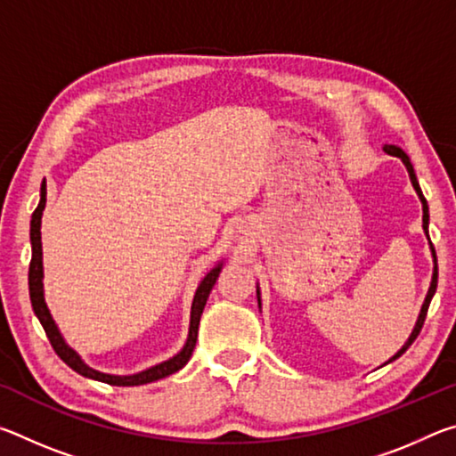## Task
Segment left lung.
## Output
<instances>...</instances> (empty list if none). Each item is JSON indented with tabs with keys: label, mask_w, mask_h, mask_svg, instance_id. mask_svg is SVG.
<instances>
[{
	"label": "left lung",
	"mask_w": 456,
	"mask_h": 456,
	"mask_svg": "<svg viewBox=\"0 0 456 456\" xmlns=\"http://www.w3.org/2000/svg\"><path fill=\"white\" fill-rule=\"evenodd\" d=\"M382 149H384V152L392 154V157H398V159L403 160V163H404L406 171H408V176H411V183H412V187H414L416 195H419L420 203H422V229H424V235H427L428 243H430V237H428V219H430V217H428V205H427V199H424L422 191H420V184H419V179H416V173H414V167H412V163H411V159H408V154H406L403 149H400V146H396V144H384ZM430 251H432V264H435V267H432V280H430V288H428V291H427V297H424V304H422V307H420V314H419V318H416V323H414V328H412V334L408 336V339H406V342H404L403 348H400V350L395 354V356H392L388 362H384L382 366L390 364V362H395L396 358L403 356V354H404L408 348H411V344L414 342L416 336L420 334V330H422V323H424V318H427V312H428V305H430V299H432V296H435V291H436V281H438L436 253H435V247H432V243H430ZM257 304H259V312H261V291H259V285H257Z\"/></svg>",
	"instance_id": "1"
}]
</instances>
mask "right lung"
Instances as JSON below:
<instances>
[{
	"label": "right lung",
	"mask_w": 456,
	"mask_h": 456,
	"mask_svg": "<svg viewBox=\"0 0 456 456\" xmlns=\"http://www.w3.org/2000/svg\"><path fill=\"white\" fill-rule=\"evenodd\" d=\"M44 209H45V179H44L42 189H40V203H37L36 211L32 215V223H29V241H32V264H29V277H28V280H29V299H32L34 314L37 315V320H40L45 336H48L52 348L56 350L58 356L64 360L66 364L74 370V372L82 374L84 378H92V380L106 382V384H112V386H141V384L157 382V380H160V378H167V376H171L175 372H179V370L191 360L192 350H195L200 314H203L207 297H209L213 285H215V281H217V277L221 273L223 261L215 264V267H211L199 283V288L195 291V297H192V305H191L189 336H187V342H184L181 352H176L173 358H168L165 362H160V364L146 368V370H142V372H136V374L118 376V374L100 372V370L90 368L86 362L80 358V354L66 344L64 336H61V331L58 330L56 322H53V318H52V314L48 310V304H45V297H44V261H42V215H44Z\"/></svg>",
	"instance_id": "right-lung-1"
}]
</instances>
